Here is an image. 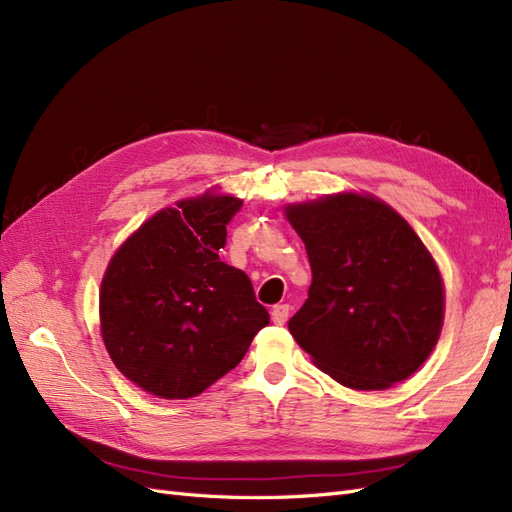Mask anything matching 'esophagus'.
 Segmentation results:
<instances>
[{
  "instance_id": "obj_1",
  "label": "esophagus",
  "mask_w": 512,
  "mask_h": 512,
  "mask_svg": "<svg viewBox=\"0 0 512 512\" xmlns=\"http://www.w3.org/2000/svg\"><path fill=\"white\" fill-rule=\"evenodd\" d=\"M288 314H290V307L288 305H275L273 312H271V320L275 324H284L288 320Z\"/></svg>"
}]
</instances>
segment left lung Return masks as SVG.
<instances>
[{"label":"left lung","instance_id":"8db88e82","mask_svg":"<svg viewBox=\"0 0 512 512\" xmlns=\"http://www.w3.org/2000/svg\"><path fill=\"white\" fill-rule=\"evenodd\" d=\"M284 215L312 265L290 335L352 391H384L410 378L444 324V280L421 237L367 192L288 203Z\"/></svg>","mask_w":512,"mask_h":512}]
</instances>
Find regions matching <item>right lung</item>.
Returning a JSON list of instances; mask_svg holds the SVG:
<instances>
[{
	"label": "right lung",
	"mask_w": 512,
	"mask_h": 512,
	"mask_svg": "<svg viewBox=\"0 0 512 512\" xmlns=\"http://www.w3.org/2000/svg\"><path fill=\"white\" fill-rule=\"evenodd\" d=\"M243 200L209 188L138 226L100 284V333L115 367L160 399H188L226 376L269 324L250 277L220 260Z\"/></svg>",
	"instance_id": "1"
}]
</instances>
